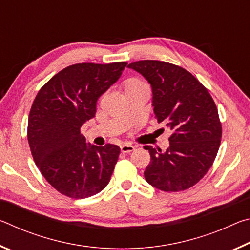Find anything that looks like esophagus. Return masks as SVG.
Segmentation results:
<instances>
[{
  "mask_svg": "<svg viewBox=\"0 0 250 250\" xmlns=\"http://www.w3.org/2000/svg\"><path fill=\"white\" fill-rule=\"evenodd\" d=\"M134 149L135 147L131 145H122L120 146V150H121V152H124V153H130V152L134 151Z\"/></svg>",
  "mask_w": 250,
  "mask_h": 250,
  "instance_id": "obj_1",
  "label": "esophagus"
}]
</instances>
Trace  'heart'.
I'll return each instance as SVG.
<instances>
[{"instance_id":"heart-1","label":"heart","mask_w":250,"mask_h":250,"mask_svg":"<svg viewBox=\"0 0 250 250\" xmlns=\"http://www.w3.org/2000/svg\"><path fill=\"white\" fill-rule=\"evenodd\" d=\"M145 86H146V84L143 83L141 79L135 78V77L128 78L126 80H125L124 83H122V88H124L125 94V92L132 91L134 89H138V88H141V87H145Z\"/></svg>"}]
</instances>
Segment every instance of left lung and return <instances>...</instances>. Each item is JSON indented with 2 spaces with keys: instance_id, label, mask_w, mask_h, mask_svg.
Returning a JSON list of instances; mask_svg holds the SVG:
<instances>
[{
  "instance_id": "obj_1",
  "label": "left lung",
  "mask_w": 250,
  "mask_h": 250,
  "mask_svg": "<svg viewBox=\"0 0 250 250\" xmlns=\"http://www.w3.org/2000/svg\"><path fill=\"white\" fill-rule=\"evenodd\" d=\"M128 67L149 82L155 119L172 132L167 151L145 146L151 155L146 182L164 192L192 188L209 170L221 145L216 104L208 90L180 66L147 59Z\"/></svg>"
}]
</instances>
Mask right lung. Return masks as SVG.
Segmentation results:
<instances>
[{
    "label": "right lung",
    "instance_id": "right-lung-1",
    "mask_svg": "<svg viewBox=\"0 0 250 250\" xmlns=\"http://www.w3.org/2000/svg\"><path fill=\"white\" fill-rule=\"evenodd\" d=\"M125 66L124 62L68 66L35 97L28 116V145L42 174L62 195L86 198L109 183L120 147L86 143L80 128L95 117L97 100Z\"/></svg>",
    "mask_w": 250,
    "mask_h": 250
}]
</instances>
